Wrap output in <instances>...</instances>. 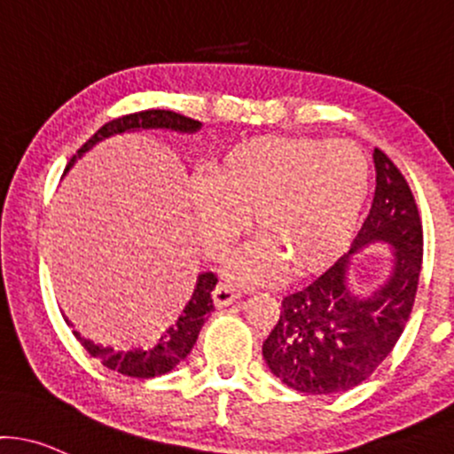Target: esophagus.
Segmentation results:
<instances>
[{
  "label": "esophagus",
  "instance_id": "1",
  "mask_svg": "<svg viewBox=\"0 0 454 454\" xmlns=\"http://www.w3.org/2000/svg\"><path fill=\"white\" fill-rule=\"evenodd\" d=\"M239 297H241V291H239L235 284L228 282V280L219 282L215 293H213V300H215L219 308L228 306V303H232V301H237Z\"/></svg>",
  "mask_w": 454,
  "mask_h": 454
}]
</instances>
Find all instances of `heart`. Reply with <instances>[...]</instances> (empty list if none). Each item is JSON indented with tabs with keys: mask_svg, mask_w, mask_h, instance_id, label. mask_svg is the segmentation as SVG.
<instances>
[{
	"mask_svg": "<svg viewBox=\"0 0 454 454\" xmlns=\"http://www.w3.org/2000/svg\"><path fill=\"white\" fill-rule=\"evenodd\" d=\"M368 161L347 139L261 136L239 142L213 163L211 187L196 196L208 252L241 235L246 213L258 241L235 261L241 278H265L284 265L301 276L351 241L368 196Z\"/></svg>",
	"mask_w": 454,
	"mask_h": 454,
	"instance_id": "1",
	"label": "heart"
}]
</instances>
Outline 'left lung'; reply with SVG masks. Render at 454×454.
<instances>
[{"mask_svg":"<svg viewBox=\"0 0 454 454\" xmlns=\"http://www.w3.org/2000/svg\"><path fill=\"white\" fill-rule=\"evenodd\" d=\"M375 198L351 250L282 300L280 318L262 342L273 375L306 395H336L372 375L410 321L422 267V222L405 176L386 153H372ZM383 242L395 258L387 284L357 296L346 282L350 254Z\"/></svg>","mask_w":454,"mask_h":454,"instance_id":"left-lung-1","label":"left lung"}]
</instances>
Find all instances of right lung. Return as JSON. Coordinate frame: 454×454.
Listing matches in <instances>:
<instances>
[{
	"label": "right lung",
	"instance_id": "add662e5",
	"mask_svg": "<svg viewBox=\"0 0 454 454\" xmlns=\"http://www.w3.org/2000/svg\"><path fill=\"white\" fill-rule=\"evenodd\" d=\"M137 129H170V131L193 133L200 129V122L193 121V118L181 116V114L176 112H170V109H144V112L127 114V116H121L116 118V121H109L107 124H103V127L79 148L77 154H73L68 168L73 166L74 159L82 157L83 153L90 151V148L97 142H101V139L114 136V133L137 131ZM215 284V273H200V276H198L196 291H193L192 300H189L183 315L178 317V321L146 348L116 351L114 347L94 345V342L86 340L79 332L73 333L90 356L97 357V360L101 362L103 366H107L109 371H118L121 375L136 377V380H151V377L166 375V372H170L178 362H183L189 356V351L196 345L198 333H200L202 325L207 323V317L215 310V303H213Z\"/></svg>",
	"mask_w": 454,
	"mask_h": 454
}]
</instances>
